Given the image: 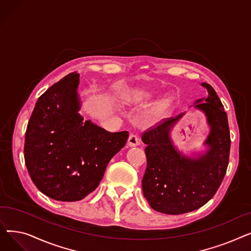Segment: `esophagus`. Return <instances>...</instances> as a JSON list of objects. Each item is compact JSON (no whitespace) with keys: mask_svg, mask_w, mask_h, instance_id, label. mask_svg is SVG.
Here are the masks:
<instances>
[{"mask_svg":"<svg viewBox=\"0 0 251 251\" xmlns=\"http://www.w3.org/2000/svg\"><path fill=\"white\" fill-rule=\"evenodd\" d=\"M139 144V137L136 134H131L128 138V146L129 147H136Z\"/></svg>","mask_w":251,"mask_h":251,"instance_id":"1","label":"esophagus"}]
</instances>
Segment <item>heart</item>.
Wrapping results in <instances>:
<instances>
[{"mask_svg":"<svg viewBox=\"0 0 251 251\" xmlns=\"http://www.w3.org/2000/svg\"><path fill=\"white\" fill-rule=\"evenodd\" d=\"M149 92L146 90V89H141V88H138V89H134L132 90L129 94V97H128V100L131 101V102H138V101H141L143 100H146L149 98ZM166 101H162L159 105H157L156 109H155V113H161L165 105H166Z\"/></svg>","mask_w":251,"mask_h":251,"instance_id":"1","label":"heart"}]
</instances>
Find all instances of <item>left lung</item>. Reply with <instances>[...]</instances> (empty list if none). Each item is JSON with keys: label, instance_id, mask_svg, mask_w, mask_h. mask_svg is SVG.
<instances>
[{"label": "left lung", "instance_id": "8db88e82", "mask_svg": "<svg viewBox=\"0 0 251 251\" xmlns=\"http://www.w3.org/2000/svg\"><path fill=\"white\" fill-rule=\"evenodd\" d=\"M201 85L208 97L197 100L195 107L205 113L210 126L205 141L209 150L204 155L185 157L171 143L170 129L183 114L165 119L142 133L147 144L142 191L156 212L181 215L201 207L216 194L226 175L231 147L227 113L215 89L208 83Z\"/></svg>", "mask_w": 251, "mask_h": 251}]
</instances>
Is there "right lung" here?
Masks as SVG:
<instances>
[{"mask_svg":"<svg viewBox=\"0 0 251 251\" xmlns=\"http://www.w3.org/2000/svg\"><path fill=\"white\" fill-rule=\"evenodd\" d=\"M79 74L71 73L38 98L25 132L26 168L38 190L60 201L96 190L127 131L109 132L78 114Z\"/></svg>","mask_w":251,"mask_h":251,"instance_id":"1","label":"right lung"}]
</instances>
